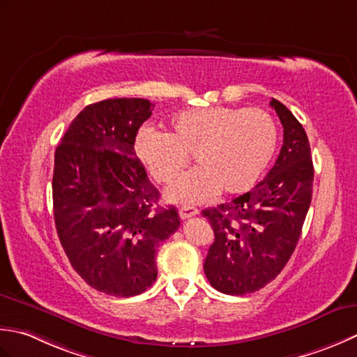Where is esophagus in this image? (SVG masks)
Returning a JSON list of instances; mask_svg holds the SVG:
<instances>
[{"label": "esophagus", "instance_id": "34e87169", "mask_svg": "<svg viewBox=\"0 0 357 357\" xmlns=\"http://www.w3.org/2000/svg\"><path fill=\"white\" fill-rule=\"evenodd\" d=\"M178 214H180V219H191V217H195L199 214V209L194 208V206H181L178 209Z\"/></svg>", "mask_w": 357, "mask_h": 357}]
</instances>
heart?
Listing matches in <instances>:
<instances>
[{
    "mask_svg": "<svg viewBox=\"0 0 357 357\" xmlns=\"http://www.w3.org/2000/svg\"><path fill=\"white\" fill-rule=\"evenodd\" d=\"M278 140V123L265 109L209 106L176 114L169 132L140 128L134 152L151 177L163 185L172 183L194 154L200 166L180 177L166 197L203 203L222 189L227 195L250 191L271 163Z\"/></svg>",
    "mask_w": 357,
    "mask_h": 357,
    "instance_id": "heart-1",
    "label": "heart"
}]
</instances>
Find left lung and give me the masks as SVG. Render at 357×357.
Returning a JSON list of instances; mask_svg holds the SVG:
<instances>
[{"mask_svg": "<svg viewBox=\"0 0 357 357\" xmlns=\"http://www.w3.org/2000/svg\"><path fill=\"white\" fill-rule=\"evenodd\" d=\"M271 107L283 126V144L268 176L231 203L203 211L214 231L203 264L211 285L243 296L274 280L299 242L312 195L311 149L307 132L275 98Z\"/></svg>", "mask_w": 357, "mask_h": 357, "instance_id": "8db88e82", "label": "left lung"}]
</instances>
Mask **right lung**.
I'll return each mask as SVG.
<instances>
[{"label": "right lung", "mask_w": 357, "mask_h": 357, "mask_svg": "<svg viewBox=\"0 0 357 357\" xmlns=\"http://www.w3.org/2000/svg\"><path fill=\"white\" fill-rule=\"evenodd\" d=\"M154 105L109 98L86 106L55 151L54 219L63 250L82 279L101 293L137 296L157 279L155 256L180 227L134 152Z\"/></svg>", "instance_id": "obj_1"}]
</instances>
